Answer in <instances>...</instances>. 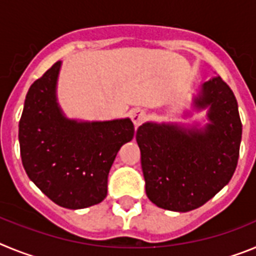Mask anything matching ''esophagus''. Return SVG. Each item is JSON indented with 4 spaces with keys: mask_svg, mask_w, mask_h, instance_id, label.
<instances>
[{
    "mask_svg": "<svg viewBox=\"0 0 256 256\" xmlns=\"http://www.w3.org/2000/svg\"><path fill=\"white\" fill-rule=\"evenodd\" d=\"M130 119L136 126H141L146 119V112L142 108H133V110H130Z\"/></svg>",
    "mask_w": 256,
    "mask_h": 256,
    "instance_id": "esophagus-1",
    "label": "esophagus"
}]
</instances>
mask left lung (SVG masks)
<instances>
[{
	"label": "left lung",
	"instance_id": "8db88e82",
	"mask_svg": "<svg viewBox=\"0 0 256 256\" xmlns=\"http://www.w3.org/2000/svg\"><path fill=\"white\" fill-rule=\"evenodd\" d=\"M194 108H208L209 123L204 128L148 122L136 133L146 195L162 209H198L236 170L242 124L232 90L220 76H214L201 86Z\"/></svg>",
	"mask_w": 256,
	"mask_h": 256
}]
</instances>
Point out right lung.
<instances>
[{
	"label": "right lung",
	"instance_id": "right-lung-1",
	"mask_svg": "<svg viewBox=\"0 0 256 256\" xmlns=\"http://www.w3.org/2000/svg\"><path fill=\"white\" fill-rule=\"evenodd\" d=\"M61 61L29 88L19 122L20 155L29 180L55 204L83 209L108 195L118 151L134 136L130 118L108 122L68 119L56 98Z\"/></svg>",
	"mask_w": 256,
	"mask_h": 256
}]
</instances>
